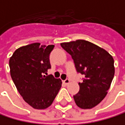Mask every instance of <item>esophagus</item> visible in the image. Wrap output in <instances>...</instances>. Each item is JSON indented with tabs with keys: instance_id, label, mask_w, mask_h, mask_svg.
<instances>
[{
	"instance_id": "obj_1",
	"label": "esophagus",
	"mask_w": 125,
	"mask_h": 125,
	"mask_svg": "<svg viewBox=\"0 0 125 125\" xmlns=\"http://www.w3.org/2000/svg\"><path fill=\"white\" fill-rule=\"evenodd\" d=\"M69 83H70V80L69 79H65L64 81H63V83L65 84V85H68V84H69Z\"/></svg>"
}]
</instances>
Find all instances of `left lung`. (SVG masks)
Here are the masks:
<instances>
[{"mask_svg":"<svg viewBox=\"0 0 125 125\" xmlns=\"http://www.w3.org/2000/svg\"><path fill=\"white\" fill-rule=\"evenodd\" d=\"M72 56L77 72L85 75L79 92L73 96L78 107L90 109L106 96L115 75L114 59L102 48L84 40L62 42Z\"/></svg>","mask_w":125,"mask_h":125,"instance_id":"obj_1","label":"left lung"}]
</instances>
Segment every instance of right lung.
Here are the masks:
<instances>
[{
  "instance_id": "1",
  "label": "right lung",
  "mask_w": 125,
  "mask_h": 125,
  "mask_svg": "<svg viewBox=\"0 0 125 125\" xmlns=\"http://www.w3.org/2000/svg\"><path fill=\"white\" fill-rule=\"evenodd\" d=\"M54 45L34 42L18 48L10 58V75L23 100L35 109L50 107L62 86L60 79L46 75Z\"/></svg>"
}]
</instances>
